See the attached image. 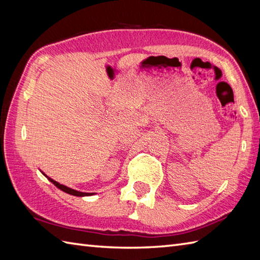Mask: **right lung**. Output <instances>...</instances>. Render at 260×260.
I'll list each match as a JSON object with an SVG mask.
<instances>
[{
  "mask_svg": "<svg viewBox=\"0 0 260 260\" xmlns=\"http://www.w3.org/2000/svg\"><path fill=\"white\" fill-rule=\"evenodd\" d=\"M46 175V174H45ZM49 180H50L52 183L56 185L57 187H59L60 190H62L63 192H66V193H68V194H71V196H76V197H87V196H92L93 193H86V192H80V191H76V190H74V189H70V187H68V186H66V185H62V184H60V183H58L57 181H54V180H52V179H50V178H48Z\"/></svg>",
  "mask_w": 260,
  "mask_h": 260,
  "instance_id": "right-lung-1",
  "label": "right lung"
}]
</instances>
